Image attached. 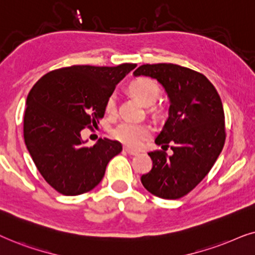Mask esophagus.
<instances>
[{
  "label": "esophagus",
  "mask_w": 255,
  "mask_h": 255,
  "mask_svg": "<svg viewBox=\"0 0 255 255\" xmlns=\"http://www.w3.org/2000/svg\"><path fill=\"white\" fill-rule=\"evenodd\" d=\"M125 151L127 152L128 155H131V156H135V155L138 154V151L133 150V149H129V148H125Z\"/></svg>",
  "instance_id": "esophagus-1"
}]
</instances>
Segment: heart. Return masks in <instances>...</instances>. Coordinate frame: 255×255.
Segmentation results:
<instances>
[{"mask_svg": "<svg viewBox=\"0 0 255 255\" xmlns=\"http://www.w3.org/2000/svg\"><path fill=\"white\" fill-rule=\"evenodd\" d=\"M129 90L144 106H150V105L155 104L159 96L158 85L150 78L141 77L133 80ZM105 108H106L107 113H115V111H117V98L114 94H111L107 98ZM150 133V128L147 125L137 124V122L133 121H124L118 127L114 128L113 136L128 147L137 148L142 144V142L149 138Z\"/></svg>", "mask_w": 255, "mask_h": 255, "instance_id": "heart-1", "label": "heart"}]
</instances>
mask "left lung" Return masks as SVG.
Here are the masks:
<instances>
[{
	"label": "left lung",
	"mask_w": 255,
	"mask_h": 255,
	"mask_svg": "<svg viewBox=\"0 0 255 255\" xmlns=\"http://www.w3.org/2000/svg\"><path fill=\"white\" fill-rule=\"evenodd\" d=\"M135 77L156 79L168 94L169 117L155 143L163 150L148 152L152 168L141 182L154 196L178 199L209 174L225 143V115L215 86L204 74L176 64H145ZM169 145L173 155L164 150Z\"/></svg>",
	"instance_id": "left-lung-1"
}]
</instances>
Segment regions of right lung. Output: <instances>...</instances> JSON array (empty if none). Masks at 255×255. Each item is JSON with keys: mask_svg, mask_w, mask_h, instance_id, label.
I'll use <instances>...</instances> for the list:
<instances>
[{"mask_svg": "<svg viewBox=\"0 0 255 255\" xmlns=\"http://www.w3.org/2000/svg\"><path fill=\"white\" fill-rule=\"evenodd\" d=\"M135 67L73 65L51 71L33 85L24 112L25 145L40 175L59 193L91 191L121 152L120 142L110 138L84 147L80 131L99 124L107 98Z\"/></svg>", "mask_w": 255, "mask_h": 255, "instance_id": "add662e5", "label": "right lung"}]
</instances>
